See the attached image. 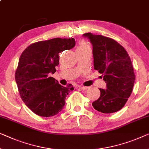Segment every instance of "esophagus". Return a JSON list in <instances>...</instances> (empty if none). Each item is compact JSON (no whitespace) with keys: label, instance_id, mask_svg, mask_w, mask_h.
I'll use <instances>...</instances> for the list:
<instances>
[{"label":"esophagus","instance_id":"1","mask_svg":"<svg viewBox=\"0 0 149 149\" xmlns=\"http://www.w3.org/2000/svg\"><path fill=\"white\" fill-rule=\"evenodd\" d=\"M79 88H80V89H81L82 90H87V89H88V87H86V86H79Z\"/></svg>","mask_w":149,"mask_h":149}]
</instances>
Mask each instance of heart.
<instances>
[{
    "instance_id": "1",
    "label": "heart",
    "mask_w": 149,
    "mask_h": 149,
    "mask_svg": "<svg viewBox=\"0 0 149 149\" xmlns=\"http://www.w3.org/2000/svg\"><path fill=\"white\" fill-rule=\"evenodd\" d=\"M85 49H91L90 46L89 45L88 42L86 41L85 40H81V41L79 42L76 52L77 51H81V50H85Z\"/></svg>"
}]
</instances>
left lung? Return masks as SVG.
<instances>
[{
	"label": "left lung",
	"mask_w": 149,
	"mask_h": 149,
	"mask_svg": "<svg viewBox=\"0 0 149 149\" xmlns=\"http://www.w3.org/2000/svg\"><path fill=\"white\" fill-rule=\"evenodd\" d=\"M93 45L94 69L102 74L106 90L92 103L94 109L104 114L116 112L125 105L132 94L135 80L131 59L127 52L114 39L102 35L84 34Z\"/></svg>",
	"instance_id": "obj_1"
}]
</instances>
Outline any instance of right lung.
<instances>
[{"mask_svg":"<svg viewBox=\"0 0 149 149\" xmlns=\"http://www.w3.org/2000/svg\"><path fill=\"white\" fill-rule=\"evenodd\" d=\"M74 38H54L29 45L19 58L15 80L25 105L40 116L50 117L60 112L65 97L74 90L72 84L63 87L49 74L56 72L59 53L75 45Z\"/></svg>","mask_w":149,"mask_h":149,"instance_id":"right-lung-1","label":"right lung"}]
</instances>
